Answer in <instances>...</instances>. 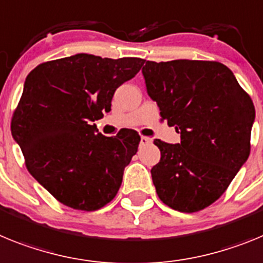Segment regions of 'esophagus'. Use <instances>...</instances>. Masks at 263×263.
Wrapping results in <instances>:
<instances>
[{
    "instance_id": "obj_1",
    "label": "esophagus",
    "mask_w": 263,
    "mask_h": 263,
    "mask_svg": "<svg viewBox=\"0 0 263 263\" xmlns=\"http://www.w3.org/2000/svg\"><path fill=\"white\" fill-rule=\"evenodd\" d=\"M151 141H152V139L147 138V136H141V138H140V144H141V145L149 144Z\"/></svg>"
}]
</instances>
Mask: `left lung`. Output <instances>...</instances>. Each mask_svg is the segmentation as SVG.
<instances>
[{
  "label": "left lung",
  "mask_w": 263,
  "mask_h": 263,
  "mask_svg": "<svg viewBox=\"0 0 263 263\" xmlns=\"http://www.w3.org/2000/svg\"><path fill=\"white\" fill-rule=\"evenodd\" d=\"M144 62L148 95L181 138L154 141L161 154L151 170L156 193L175 211L198 212L222 196L246 163L254 104L220 62Z\"/></svg>",
  "instance_id": "8db88e82"
}]
</instances>
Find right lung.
Instances as JSON below:
<instances>
[{
	"label": "right lung",
	"mask_w": 263,
	"mask_h": 263,
	"mask_svg": "<svg viewBox=\"0 0 263 263\" xmlns=\"http://www.w3.org/2000/svg\"><path fill=\"white\" fill-rule=\"evenodd\" d=\"M143 63L75 54L36 66L26 77L11 135L30 175L66 206L97 211L118 193L140 136L125 129L107 138L92 122L111 111L116 88Z\"/></svg>",
	"instance_id": "1"
}]
</instances>
